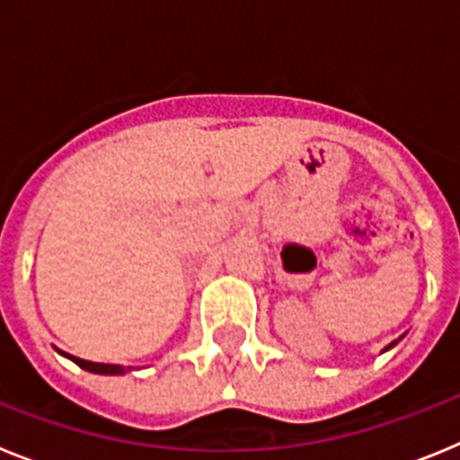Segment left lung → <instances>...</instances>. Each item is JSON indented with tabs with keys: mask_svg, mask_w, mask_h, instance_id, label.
<instances>
[{
	"mask_svg": "<svg viewBox=\"0 0 460 460\" xmlns=\"http://www.w3.org/2000/svg\"><path fill=\"white\" fill-rule=\"evenodd\" d=\"M401 339H403V336H401ZM401 339H398V341H401ZM398 341H394V343H389V345H387V348H385V350H382V352H387V350H392V348H394V345H396V343H398Z\"/></svg>",
	"mask_w": 460,
	"mask_h": 460,
	"instance_id": "left-lung-1",
	"label": "left lung"
}]
</instances>
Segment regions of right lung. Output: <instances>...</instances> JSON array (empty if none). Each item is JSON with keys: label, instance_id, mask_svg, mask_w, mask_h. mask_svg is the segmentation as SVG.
Masks as SVG:
<instances>
[{"label": "right lung", "instance_id": "1", "mask_svg": "<svg viewBox=\"0 0 460 460\" xmlns=\"http://www.w3.org/2000/svg\"><path fill=\"white\" fill-rule=\"evenodd\" d=\"M57 352L66 357V359H71L73 364H78V367L84 368V371L96 373V376H124L126 373V368L119 367V364H99V361H87V359H80V357L66 355V352L62 350H57Z\"/></svg>", "mask_w": 460, "mask_h": 460}]
</instances>
